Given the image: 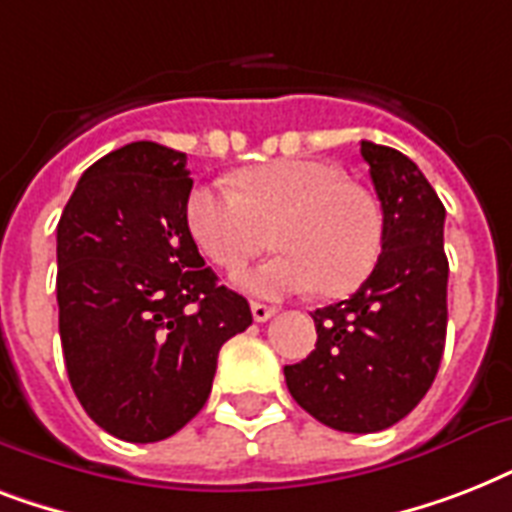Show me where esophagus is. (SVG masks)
Masks as SVG:
<instances>
[{"mask_svg":"<svg viewBox=\"0 0 512 512\" xmlns=\"http://www.w3.org/2000/svg\"><path fill=\"white\" fill-rule=\"evenodd\" d=\"M273 313H276V308H273V305L252 303V316H255V321H268Z\"/></svg>","mask_w":512,"mask_h":512,"instance_id":"obj_1","label":"esophagus"}]
</instances>
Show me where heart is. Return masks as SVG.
<instances>
[{
  "label": "heart",
  "instance_id": "heart-1",
  "mask_svg": "<svg viewBox=\"0 0 512 512\" xmlns=\"http://www.w3.org/2000/svg\"><path fill=\"white\" fill-rule=\"evenodd\" d=\"M236 188H196L185 220L201 252L225 271L263 252L273 231L279 255L233 276L247 295L279 300L319 287L345 297L372 276L382 252L380 204L340 167L279 159L241 172Z\"/></svg>",
  "mask_w": 512,
  "mask_h": 512
}]
</instances>
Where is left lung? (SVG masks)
<instances>
[{"label":"left lung","mask_w":512,"mask_h":512,"mask_svg":"<svg viewBox=\"0 0 512 512\" xmlns=\"http://www.w3.org/2000/svg\"><path fill=\"white\" fill-rule=\"evenodd\" d=\"M382 204V255L372 276L313 313L316 350L284 366L287 388L342 433L404 420L436 380L446 340V209L420 167L396 148L361 140Z\"/></svg>","instance_id":"left-lung-1"}]
</instances>
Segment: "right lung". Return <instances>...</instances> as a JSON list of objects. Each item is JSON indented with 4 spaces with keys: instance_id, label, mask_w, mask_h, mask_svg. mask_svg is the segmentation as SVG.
Segmentation results:
<instances>
[{
    "instance_id": "right-lung-1",
    "label": "right lung",
    "mask_w": 512,
    "mask_h": 512,
    "mask_svg": "<svg viewBox=\"0 0 512 512\" xmlns=\"http://www.w3.org/2000/svg\"><path fill=\"white\" fill-rule=\"evenodd\" d=\"M185 154L138 140L98 159L58 223V327L79 404L130 444H154L207 404L217 353L252 324L217 284L185 207Z\"/></svg>"
}]
</instances>
